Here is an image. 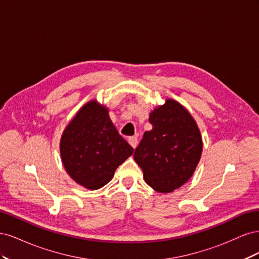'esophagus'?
Instances as JSON below:
<instances>
[{
	"label": "esophagus",
	"mask_w": 259,
	"mask_h": 259,
	"mask_svg": "<svg viewBox=\"0 0 259 259\" xmlns=\"http://www.w3.org/2000/svg\"><path fill=\"white\" fill-rule=\"evenodd\" d=\"M128 144L133 147V148H136L137 146V137L136 136H132L128 138Z\"/></svg>",
	"instance_id": "1"
}]
</instances>
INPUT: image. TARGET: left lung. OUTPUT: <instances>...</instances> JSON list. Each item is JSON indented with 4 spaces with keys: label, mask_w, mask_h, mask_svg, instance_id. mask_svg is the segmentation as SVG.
Listing matches in <instances>:
<instances>
[{
    "label": "left lung",
    "mask_w": 259,
    "mask_h": 259,
    "mask_svg": "<svg viewBox=\"0 0 259 259\" xmlns=\"http://www.w3.org/2000/svg\"><path fill=\"white\" fill-rule=\"evenodd\" d=\"M149 121L152 130L145 132L134 159L146 183L167 193L192 176L202 153L201 134L190 113L173 99L153 110Z\"/></svg>",
    "instance_id": "obj_1"
}]
</instances>
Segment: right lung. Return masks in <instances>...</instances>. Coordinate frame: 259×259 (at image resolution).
Returning <instances> with one entry per match:
<instances>
[{
	"label": "right lung",
	"instance_id": "right-lung-1",
	"mask_svg": "<svg viewBox=\"0 0 259 259\" xmlns=\"http://www.w3.org/2000/svg\"><path fill=\"white\" fill-rule=\"evenodd\" d=\"M134 149L117 133L108 109L95 100L86 104L66 127L60 154L77 184L96 190L110 182L115 169Z\"/></svg>",
	"mask_w": 259,
	"mask_h": 259
}]
</instances>
